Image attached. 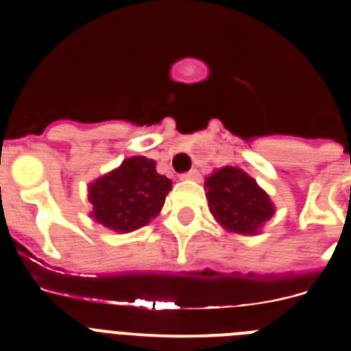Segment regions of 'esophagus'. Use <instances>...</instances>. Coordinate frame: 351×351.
<instances>
[{
	"label": "esophagus",
	"instance_id": "1",
	"mask_svg": "<svg viewBox=\"0 0 351 351\" xmlns=\"http://www.w3.org/2000/svg\"><path fill=\"white\" fill-rule=\"evenodd\" d=\"M182 179H190V181H198L200 179V172L197 169L190 170V172L182 173Z\"/></svg>",
	"mask_w": 351,
	"mask_h": 351
}]
</instances>
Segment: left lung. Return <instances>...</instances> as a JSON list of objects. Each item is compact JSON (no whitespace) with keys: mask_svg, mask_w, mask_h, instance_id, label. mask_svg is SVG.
<instances>
[{"mask_svg":"<svg viewBox=\"0 0 351 351\" xmlns=\"http://www.w3.org/2000/svg\"><path fill=\"white\" fill-rule=\"evenodd\" d=\"M206 197L214 219L232 234L256 235L276 213L265 191L237 167H223L206 179Z\"/></svg>","mask_w":351,"mask_h":351,"instance_id":"1","label":"left lung"}]
</instances>
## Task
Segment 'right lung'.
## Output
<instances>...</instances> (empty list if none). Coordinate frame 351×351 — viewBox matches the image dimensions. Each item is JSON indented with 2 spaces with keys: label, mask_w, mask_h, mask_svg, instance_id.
Instances as JSON below:
<instances>
[{
  "label": "right lung",
  "mask_w": 351,
  "mask_h": 351,
  "mask_svg": "<svg viewBox=\"0 0 351 351\" xmlns=\"http://www.w3.org/2000/svg\"><path fill=\"white\" fill-rule=\"evenodd\" d=\"M91 218L114 232H133L160 214L172 181L156 172V161L126 158L117 169L89 184Z\"/></svg>",
  "instance_id": "obj_1"
}]
</instances>
